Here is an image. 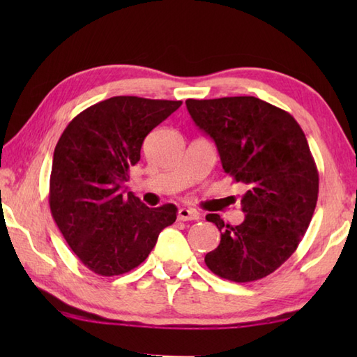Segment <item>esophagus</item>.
Segmentation results:
<instances>
[{
    "instance_id": "34e87169",
    "label": "esophagus",
    "mask_w": 357,
    "mask_h": 357,
    "mask_svg": "<svg viewBox=\"0 0 357 357\" xmlns=\"http://www.w3.org/2000/svg\"><path fill=\"white\" fill-rule=\"evenodd\" d=\"M201 216L196 210L192 208H179L178 219L179 221H198Z\"/></svg>"
}]
</instances>
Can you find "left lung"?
<instances>
[{
    "instance_id": "1",
    "label": "left lung",
    "mask_w": 357,
    "mask_h": 357,
    "mask_svg": "<svg viewBox=\"0 0 357 357\" xmlns=\"http://www.w3.org/2000/svg\"><path fill=\"white\" fill-rule=\"evenodd\" d=\"M195 124L213 139L227 174L244 184L245 219L224 224L221 242L206 255L207 267L233 282H252L279 268L312 221L319 174L301 126L285 110L255 96L187 100Z\"/></svg>"
}]
</instances>
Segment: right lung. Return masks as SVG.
Instances as JSON below:
<instances>
[{
    "label": "right lung",
    "instance_id": "add662e5",
    "mask_svg": "<svg viewBox=\"0 0 357 357\" xmlns=\"http://www.w3.org/2000/svg\"><path fill=\"white\" fill-rule=\"evenodd\" d=\"M181 101L113 96L90 105L66 127L53 153L52 216L79 261L101 276L138 267L159 233L176 221L173 204L150 208L127 192L128 170L144 138Z\"/></svg>",
    "mask_w": 357,
    "mask_h": 357
}]
</instances>
